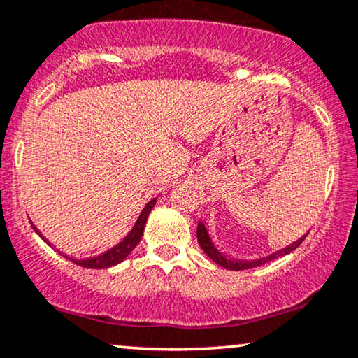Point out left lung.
Returning <instances> with one entry per match:
<instances>
[{"label": "left lung", "instance_id": "obj_1", "mask_svg": "<svg viewBox=\"0 0 358 358\" xmlns=\"http://www.w3.org/2000/svg\"><path fill=\"white\" fill-rule=\"evenodd\" d=\"M196 236H198V244L201 245V250L206 254L209 259L213 262H216L219 266H222V268H227V270H249V268H255V266H260L266 264V262L273 260V259H278V257H283V255H288L292 254V252L299 247V244L304 241L303 236L301 239H298L296 242H293V244H289L288 247H285L282 250H276L273 254L266 255V257H262V259H257V260H234V259H229L227 255H224L221 250L217 249L216 245H214V242L211 239V236H209L206 226H204L203 222H198V229H196Z\"/></svg>", "mask_w": 358, "mask_h": 358}]
</instances>
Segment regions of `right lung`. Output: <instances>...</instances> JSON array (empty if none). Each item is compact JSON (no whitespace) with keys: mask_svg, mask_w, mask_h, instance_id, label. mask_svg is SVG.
<instances>
[{"mask_svg":"<svg viewBox=\"0 0 358 358\" xmlns=\"http://www.w3.org/2000/svg\"><path fill=\"white\" fill-rule=\"evenodd\" d=\"M157 203V198L150 199L149 203L145 204V208L142 209L139 217H137V221L132 229L129 231V234H127L124 239L119 242V244L113 245L111 249H108L106 252H101L99 255H94V257H85V259H76V257H70L64 254V252L59 250V254H62L65 257V259H69L70 262H73L75 265H80L83 266V268H94V270H101V268H109V266H114L117 264H121L129 257V254L132 250L136 249V245L139 244L142 234H144V227H145V222H147V217H149V214L152 211V208L155 206ZM32 229L39 234V237L42 241L45 242V244H49L50 247H54L52 242H49L45 239L44 236H42V232L37 229L34 224H32Z\"/></svg>","mask_w":358,"mask_h":358,"instance_id":"obj_1","label":"right lung"}]
</instances>
